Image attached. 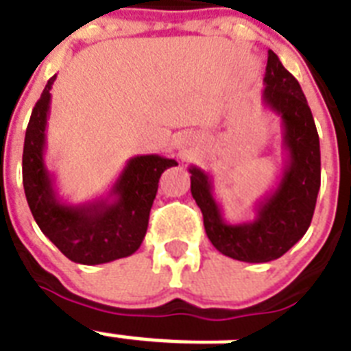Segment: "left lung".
I'll return each mask as SVG.
<instances>
[{"mask_svg":"<svg viewBox=\"0 0 351 351\" xmlns=\"http://www.w3.org/2000/svg\"><path fill=\"white\" fill-rule=\"evenodd\" d=\"M262 100L282 120L285 163L276 186L256 202L251 222L230 224L213 197V182L192 165V195L201 208L204 230L217 251L233 260L263 263L276 260L303 239L314 215L321 186L319 136L301 86L269 50Z\"/></svg>","mask_w":351,"mask_h":351,"instance_id":"1","label":"left lung"}]
</instances>
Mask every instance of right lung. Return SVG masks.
<instances>
[{
    "instance_id": "obj_1",
    "label": "right lung",
    "mask_w": 351,
    "mask_h": 351,
    "mask_svg": "<svg viewBox=\"0 0 351 351\" xmlns=\"http://www.w3.org/2000/svg\"><path fill=\"white\" fill-rule=\"evenodd\" d=\"M55 77L48 80L37 100L25 134L23 186L32 215L40 231L71 262L98 265L125 258L143 242L161 173L178 161L158 154L134 156L106 197L82 204L60 201L45 161Z\"/></svg>"
}]
</instances>
